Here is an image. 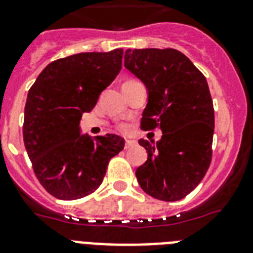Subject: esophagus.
<instances>
[{"instance_id":"34e87169","label":"esophagus","mask_w":253,"mask_h":253,"mask_svg":"<svg viewBox=\"0 0 253 253\" xmlns=\"http://www.w3.org/2000/svg\"><path fill=\"white\" fill-rule=\"evenodd\" d=\"M135 144V140H131V139H126V143H125V148L126 150H128V148H131V147L134 146Z\"/></svg>"}]
</instances>
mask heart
<instances>
[{
  "label": "heart",
  "instance_id": "obj_1",
  "mask_svg": "<svg viewBox=\"0 0 253 253\" xmlns=\"http://www.w3.org/2000/svg\"><path fill=\"white\" fill-rule=\"evenodd\" d=\"M128 81H134V80H128ZM126 83H127V81H126ZM121 130H126V126H123V125H122V126H121Z\"/></svg>",
  "mask_w": 253,
  "mask_h": 253
}]
</instances>
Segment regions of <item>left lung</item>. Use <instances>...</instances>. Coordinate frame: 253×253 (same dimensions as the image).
<instances>
[{"mask_svg":"<svg viewBox=\"0 0 253 253\" xmlns=\"http://www.w3.org/2000/svg\"><path fill=\"white\" fill-rule=\"evenodd\" d=\"M125 67L148 90L140 126L163 132L156 143L139 140L148 154L135 172L139 185L158 200H182L202 181L211 163L214 106L208 81L173 48L127 49Z\"/></svg>","mask_w":253,"mask_h":253,"instance_id":"left-lung-1","label":"left lung"}]
</instances>
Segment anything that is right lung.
Wrapping results in <instances>:
<instances>
[{
  "mask_svg": "<svg viewBox=\"0 0 253 253\" xmlns=\"http://www.w3.org/2000/svg\"><path fill=\"white\" fill-rule=\"evenodd\" d=\"M123 49L83 52L49 63L30 87L23 142L35 176L59 200H79L102 182L107 164L125 147L114 134H80L84 113L122 68Z\"/></svg>",
  "mask_w": 253,
  "mask_h": 253,
  "instance_id": "1",
  "label": "right lung"
}]
</instances>
